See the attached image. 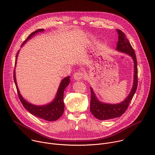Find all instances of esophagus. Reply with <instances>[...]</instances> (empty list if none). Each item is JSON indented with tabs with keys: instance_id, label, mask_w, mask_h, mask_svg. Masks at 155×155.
<instances>
[{
	"instance_id": "34e87169",
	"label": "esophagus",
	"mask_w": 155,
	"mask_h": 155,
	"mask_svg": "<svg viewBox=\"0 0 155 155\" xmlns=\"http://www.w3.org/2000/svg\"><path fill=\"white\" fill-rule=\"evenodd\" d=\"M83 77V74L81 72H77L75 74H74V80H77V81L81 80L82 79Z\"/></svg>"
}]
</instances>
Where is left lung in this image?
I'll use <instances>...</instances> for the list:
<instances>
[{
    "instance_id": "1",
    "label": "left lung",
    "mask_w": 155,
    "mask_h": 155,
    "mask_svg": "<svg viewBox=\"0 0 155 155\" xmlns=\"http://www.w3.org/2000/svg\"><path fill=\"white\" fill-rule=\"evenodd\" d=\"M117 32L118 33V41L116 50L118 51L129 55L134 61L133 85L127 97L123 102L115 104H107L99 101L93 90V88L90 87L91 94L90 111L97 119L100 120H107L121 117L127 110L137 87V62L135 51L126 37L124 33L120 29H117Z\"/></svg>"
}]
</instances>
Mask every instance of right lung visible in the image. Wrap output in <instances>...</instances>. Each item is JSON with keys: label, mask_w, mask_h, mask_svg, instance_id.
<instances>
[{"label": "right lung", "mask_w": 155, "mask_h": 155, "mask_svg": "<svg viewBox=\"0 0 155 155\" xmlns=\"http://www.w3.org/2000/svg\"><path fill=\"white\" fill-rule=\"evenodd\" d=\"M43 31H44L43 29H39L34 31V32L31 33L29 35L28 38L23 43V44H22L21 47H23L24 45V44L28 40L31 39L34 35H35L38 32H41ZM19 52V51H18V52L16 55V61H15V67H16L17 58H18ZM13 77H14V81L16 84L19 98L22 104H23V105L24 106V107L28 110L29 112H30L31 114H32L33 115L38 118L43 119L46 121H56L62 116L64 110V104L63 101L64 92L66 87L69 84L70 76L65 77L62 80V81L60 83L56 95L54 100L50 103L47 104L46 105H35L29 103L26 99H25L20 94L19 89L18 87V84H17L16 79V75H15V70H14Z\"/></svg>", "instance_id": "obj_1"}]
</instances>
